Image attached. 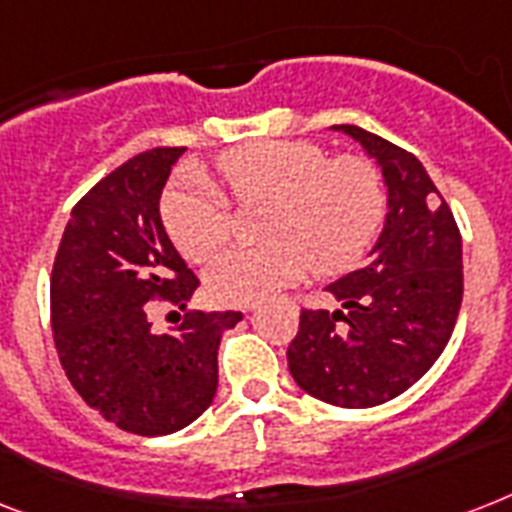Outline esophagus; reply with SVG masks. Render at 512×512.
I'll return each instance as SVG.
<instances>
[{
  "label": "esophagus",
  "mask_w": 512,
  "mask_h": 512,
  "mask_svg": "<svg viewBox=\"0 0 512 512\" xmlns=\"http://www.w3.org/2000/svg\"><path fill=\"white\" fill-rule=\"evenodd\" d=\"M247 310H249V313H252V310H255V305H252V307H247Z\"/></svg>",
  "instance_id": "1"
}]
</instances>
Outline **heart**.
<instances>
[{"label":"heart","instance_id":"obj_1","mask_svg":"<svg viewBox=\"0 0 512 512\" xmlns=\"http://www.w3.org/2000/svg\"><path fill=\"white\" fill-rule=\"evenodd\" d=\"M215 176L239 205L268 202L265 247L231 249L205 273L220 305H255L292 284L310 265L331 276L350 270L376 242L386 194L363 157H326L313 141H255L215 160ZM162 226L191 263H205L231 236V205L205 176L165 191Z\"/></svg>","mask_w":512,"mask_h":512}]
</instances>
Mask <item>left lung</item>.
Masks as SVG:
<instances>
[{
	"label": "left lung",
	"instance_id": "8db88e82",
	"mask_svg": "<svg viewBox=\"0 0 512 512\" xmlns=\"http://www.w3.org/2000/svg\"><path fill=\"white\" fill-rule=\"evenodd\" d=\"M381 165L386 226L371 263L328 286L342 307H302L286 350L299 389L336 407L400 397L436 363L463 302V244L418 157L357 126H336Z\"/></svg>",
	"mask_w": 512,
	"mask_h": 512
}]
</instances>
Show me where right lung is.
<instances>
[{
	"label": "right lung",
	"instance_id": "obj_1",
	"mask_svg": "<svg viewBox=\"0 0 512 512\" xmlns=\"http://www.w3.org/2000/svg\"><path fill=\"white\" fill-rule=\"evenodd\" d=\"M186 147H155L91 186L70 213L49 281L57 357L81 400L139 436L184 429L218 389V344L242 313H184L168 334L157 305L184 310L199 278L160 220V194Z\"/></svg>",
	"mask_w": 512,
	"mask_h": 512
}]
</instances>
